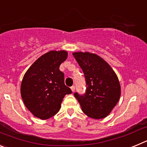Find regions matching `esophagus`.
Instances as JSON below:
<instances>
[{
  "label": "esophagus",
  "mask_w": 147,
  "mask_h": 147,
  "mask_svg": "<svg viewBox=\"0 0 147 147\" xmlns=\"http://www.w3.org/2000/svg\"><path fill=\"white\" fill-rule=\"evenodd\" d=\"M71 90H72L73 92H74L75 91V86H74V85H73V86H71Z\"/></svg>",
  "instance_id": "34e87169"
}]
</instances>
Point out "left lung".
Returning <instances> with one entry per match:
<instances>
[{
	"instance_id": "obj_1",
	"label": "left lung",
	"mask_w": 147,
	"mask_h": 147,
	"mask_svg": "<svg viewBox=\"0 0 147 147\" xmlns=\"http://www.w3.org/2000/svg\"><path fill=\"white\" fill-rule=\"evenodd\" d=\"M73 55L84 73L87 86L85 93L76 92L74 96L88 116L94 119L105 118L120 98L117 76L108 63L96 54L75 52Z\"/></svg>"
}]
</instances>
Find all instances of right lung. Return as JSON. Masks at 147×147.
<instances>
[{"label":"right lung","instance_id":"add662e5","mask_svg":"<svg viewBox=\"0 0 147 147\" xmlns=\"http://www.w3.org/2000/svg\"><path fill=\"white\" fill-rule=\"evenodd\" d=\"M67 57L65 51H51L35 61L23 76L22 98L27 109L39 119L45 120L57 113L65 96L72 93L59 71Z\"/></svg>","mask_w":147,"mask_h":147}]
</instances>
